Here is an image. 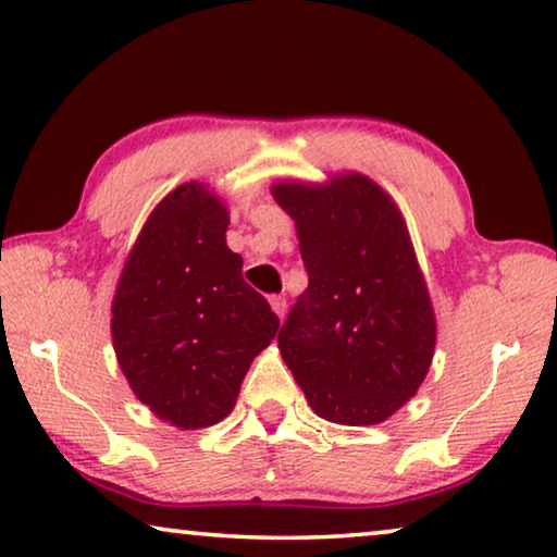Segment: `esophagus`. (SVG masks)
I'll return each instance as SVG.
<instances>
[{
	"label": "esophagus",
	"mask_w": 557,
	"mask_h": 557,
	"mask_svg": "<svg viewBox=\"0 0 557 557\" xmlns=\"http://www.w3.org/2000/svg\"><path fill=\"white\" fill-rule=\"evenodd\" d=\"M269 304H271V308H273V313H276L278 318L286 315V308H288L286 296H271Z\"/></svg>",
	"instance_id": "obj_1"
}]
</instances>
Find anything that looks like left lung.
I'll return each instance as SVG.
<instances>
[{"mask_svg":"<svg viewBox=\"0 0 557 557\" xmlns=\"http://www.w3.org/2000/svg\"><path fill=\"white\" fill-rule=\"evenodd\" d=\"M271 195L296 222L308 271L278 333L281 358L318 417L385 422L417 395L436 343L403 212L358 172L325 185L278 182Z\"/></svg>","mask_w":557,"mask_h":557,"instance_id":"left-lung-1","label":"left lung"}]
</instances>
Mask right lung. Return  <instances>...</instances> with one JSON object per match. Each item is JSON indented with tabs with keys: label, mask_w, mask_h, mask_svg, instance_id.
Segmentation results:
<instances>
[{
	"label": "right lung",
	"mask_w": 557,
	"mask_h": 557,
	"mask_svg": "<svg viewBox=\"0 0 557 557\" xmlns=\"http://www.w3.org/2000/svg\"><path fill=\"white\" fill-rule=\"evenodd\" d=\"M230 212L199 182L152 209L117 281L113 348L127 385L180 430L232 412L251 360L278 331L226 246Z\"/></svg>",
	"instance_id": "right-lung-1"
}]
</instances>
